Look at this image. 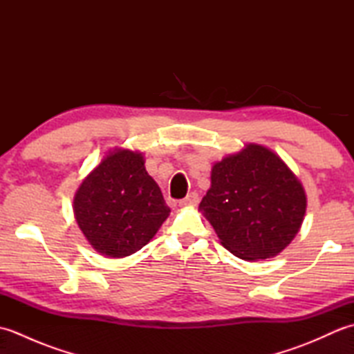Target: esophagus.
Returning <instances> with one entry per match:
<instances>
[{
    "instance_id": "1",
    "label": "esophagus",
    "mask_w": 354,
    "mask_h": 354,
    "mask_svg": "<svg viewBox=\"0 0 354 354\" xmlns=\"http://www.w3.org/2000/svg\"><path fill=\"white\" fill-rule=\"evenodd\" d=\"M199 204V194L198 193H190V194H187V196L183 199V201H179V205L181 207H196Z\"/></svg>"
}]
</instances>
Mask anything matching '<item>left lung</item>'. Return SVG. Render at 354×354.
<instances>
[{"mask_svg": "<svg viewBox=\"0 0 354 354\" xmlns=\"http://www.w3.org/2000/svg\"><path fill=\"white\" fill-rule=\"evenodd\" d=\"M199 209L236 257L265 260L288 246L306 213L303 185L280 156L259 145L223 158Z\"/></svg>", "mask_w": 354, "mask_h": 354, "instance_id": "1", "label": "left lung"}]
</instances>
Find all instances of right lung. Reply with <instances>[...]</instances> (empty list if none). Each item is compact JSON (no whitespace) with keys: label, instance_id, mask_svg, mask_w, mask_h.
<instances>
[{"label":"right lung","instance_id":"right-lung-1","mask_svg":"<svg viewBox=\"0 0 354 354\" xmlns=\"http://www.w3.org/2000/svg\"><path fill=\"white\" fill-rule=\"evenodd\" d=\"M169 213L141 153L131 150L109 153L84 179L74 198V216L88 242L115 259L147 245Z\"/></svg>","mask_w":354,"mask_h":354}]
</instances>
